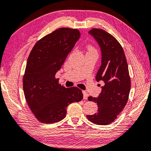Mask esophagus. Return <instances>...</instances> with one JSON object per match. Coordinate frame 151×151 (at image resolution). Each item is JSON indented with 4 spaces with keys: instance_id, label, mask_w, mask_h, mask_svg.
Wrapping results in <instances>:
<instances>
[{
    "instance_id": "esophagus-1",
    "label": "esophagus",
    "mask_w": 151,
    "mask_h": 151,
    "mask_svg": "<svg viewBox=\"0 0 151 151\" xmlns=\"http://www.w3.org/2000/svg\"><path fill=\"white\" fill-rule=\"evenodd\" d=\"M82 93H83V96H83V98H84V99L86 100L88 99V93L86 91H82Z\"/></svg>"
}]
</instances>
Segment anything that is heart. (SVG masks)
Wrapping results in <instances>:
<instances>
[{"mask_svg":"<svg viewBox=\"0 0 151 151\" xmlns=\"http://www.w3.org/2000/svg\"><path fill=\"white\" fill-rule=\"evenodd\" d=\"M88 52H96V49L94 48V47L92 45H91V44H89V45L88 46Z\"/></svg>","mask_w":151,"mask_h":151,"instance_id":"b5f03b06","label":"heart"}]
</instances>
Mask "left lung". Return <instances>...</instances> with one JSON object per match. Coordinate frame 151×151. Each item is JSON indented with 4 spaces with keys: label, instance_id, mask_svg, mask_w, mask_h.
I'll return each instance as SVG.
<instances>
[{
    "label": "left lung",
    "instance_id": "obj_1",
    "mask_svg": "<svg viewBox=\"0 0 151 151\" xmlns=\"http://www.w3.org/2000/svg\"><path fill=\"white\" fill-rule=\"evenodd\" d=\"M88 33L101 48V65L96 79L104 82L105 86L98 97H88L89 101L97 103L98 111L86 117L96 124L108 125L114 122L128 102L131 88L128 66L122 46L113 35L100 29H92Z\"/></svg>",
    "mask_w": 151,
    "mask_h": 151
}]
</instances>
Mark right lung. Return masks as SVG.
<instances>
[{
    "mask_svg": "<svg viewBox=\"0 0 151 151\" xmlns=\"http://www.w3.org/2000/svg\"><path fill=\"white\" fill-rule=\"evenodd\" d=\"M80 37L76 29H58L38 40L29 54L23 91L32 113L41 122L61 121L66 116L68 105L83 99L81 90L66 88L55 78Z\"/></svg>",
    "mask_w": 151,
    "mask_h": 151,
    "instance_id": "right-lung-1",
    "label": "right lung"
}]
</instances>
